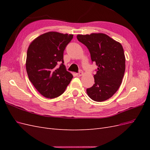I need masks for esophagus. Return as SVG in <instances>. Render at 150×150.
Masks as SVG:
<instances>
[{"label": "esophagus", "instance_id": "obj_1", "mask_svg": "<svg viewBox=\"0 0 150 150\" xmlns=\"http://www.w3.org/2000/svg\"><path fill=\"white\" fill-rule=\"evenodd\" d=\"M83 74V71H79V72H78V73H77L76 74V76H78V77H80V76H81Z\"/></svg>", "mask_w": 150, "mask_h": 150}]
</instances>
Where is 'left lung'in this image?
<instances>
[{"label": "left lung", "mask_w": 150, "mask_h": 150, "mask_svg": "<svg viewBox=\"0 0 150 150\" xmlns=\"http://www.w3.org/2000/svg\"><path fill=\"white\" fill-rule=\"evenodd\" d=\"M77 39L89 49L91 58L98 66L94 84L86 89L93 101L110 99L118 90L125 71V56L122 45L103 33L78 34Z\"/></svg>", "instance_id": "left-lung-1"}]
</instances>
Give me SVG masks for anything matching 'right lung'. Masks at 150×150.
<instances>
[{"label":"right lung","instance_id":"1","mask_svg":"<svg viewBox=\"0 0 150 150\" xmlns=\"http://www.w3.org/2000/svg\"><path fill=\"white\" fill-rule=\"evenodd\" d=\"M72 38V34L48 32L29 45L25 62L27 73L35 88L44 97L53 99L61 96L73 78L63 64V53ZM61 62L59 67L57 64Z\"/></svg>","mask_w":150,"mask_h":150}]
</instances>
